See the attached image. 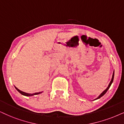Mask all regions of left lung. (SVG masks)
<instances>
[{"label": "left lung", "mask_w": 124, "mask_h": 124, "mask_svg": "<svg viewBox=\"0 0 124 124\" xmlns=\"http://www.w3.org/2000/svg\"><path fill=\"white\" fill-rule=\"evenodd\" d=\"M114 73L113 72V76H112V80H111V81H110V84H109V86H108V87L107 88H106L104 92H102V93L101 94H100V95H99V97H98V98H97L96 99H95V100H97V99H99V98H101V97H102L103 95H104L105 94L106 92H107V91L108 90V89H109V87H110V86H111V85H112V82H113V78H114Z\"/></svg>", "instance_id": "obj_1"}]
</instances>
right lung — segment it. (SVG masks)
<instances>
[{
	"mask_svg": "<svg viewBox=\"0 0 124 124\" xmlns=\"http://www.w3.org/2000/svg\"><path fill=\"white\" fill-rule=\"evenodd\" d=\"M15 89H16V90H18V92H19V93H20V94H22L23 95H25V96H32V95H34L39 94H40V93H42V92H39V93H33V94H29V93H25V92H22V91L20 90L19 89H18V88H17L15 86Z\"/></svg>",
	"mask_w": 124,
	"mask_h": 124,
	"instance_id": "add662e5",
	"label": "right lung"
}]
</instances>
